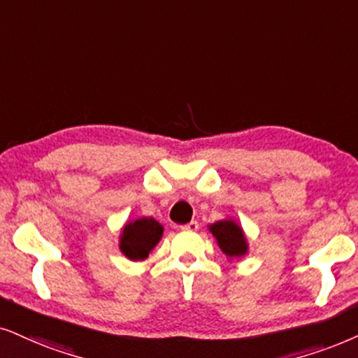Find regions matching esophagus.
<instances>
[{
    "instance_id": "34e87169",
    "label": "esophagus",
    "mask_w": 358,
    "mask_h": 358,
    "mask_svg": "<svg viewBox=\"0 0 358 358\" xmlns=\"http://www.w3.org/2000/svg\"><path fill=\"white\" fill-rule=\"evenodd\" d=\"M198 228H200V224H198L196 221H189L188 224H183V226H180V229H182V231H189V233H193V231H198Z\"/></svg>"
}]
</instances>
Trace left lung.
<instances>
[{"label":"left lung","mask_w":358,"mask_h":358,"mask_svg":"<svg viewBox=\"0 0 358 358\" xmlns=\"http://www.w3.org/2000/svg\"><path fill=\"white\" fill-rule=\"evenodd\" d=\"M210 231L218 241L221 251L228 257H239L246 255L248 243L243 229L233 220H223L210 226Z\"/></svg>","instance_id":"left-lung-1"}]
</instances>
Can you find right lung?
I'll return each mask as SVG.
<instances>
[{"label": "right lung", "instance_id": "right-lung-1", "mask_svg": "<svg viewBox=\"0 0 358 358\" xmlns=\"http://www.w3.org/2000/svg\"><path fill=\"white\" fill-rule=\"evenodd\" d=\"M164 234V226L153 218L127 223L120 234V251L132 261L145 259Z\"/></svg>", "mask_w": 358, "mask_h": 358}]
</instances>
